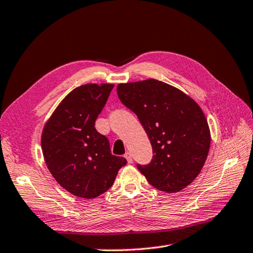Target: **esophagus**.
I'll list each match as a JSON object with an SVG mask.
<instances>
[{"label":"esophagus","instance_id":"34e87169","mask_svg":"<svg viewBox=\"0 0 253 253\" xmlns=\"http://www.w3.org/2000/svg\"><path fill=\"white\" fill-rule=\"evenodd\" d=\"M125 158L127 160V162L130 164V163H132V156H131V154L129 153V152H127V153L125 154Z\"/></svg>","mask_w":253,"mask_h":253}]
</instances>
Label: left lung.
<instances>
[{"instance_id":"1","label":"left lung","mask_w":253,"mask_h":253,"mask_svg":"<svg viewBox=\"0 0 253 253\" xmlns=\"http://www.w3.org/2000/svg\"><path fill=\"white\" fill-rule=\"evenodd\" d=\"M121 102L138 116L148 134L153 157L137 164L155 189L175 193L201 172L210 146L208 123L199 105L189 96L157 80L120 84Z\"/></svg>"}]
</instances>
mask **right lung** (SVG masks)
Instances as JSON below:
<instances>
[{"mask_svg": "<svg viewBox=\"0 0 253 253\" xmlns=\"http://www.w3.org/2000/svg\"><path fill=\"white\" fill-rule=\"evenodd\" d=\"M112 84L75 88L58 105L42 133V150L52 177L75 196L95 198L113 185L124 157L111 153L108 138L95 122L108 101Z\"/></svg>", "mask_w": 253, "mask_h": 253, "instance_id": "right-lung-1", "label": "right lung"}]
</instances>
